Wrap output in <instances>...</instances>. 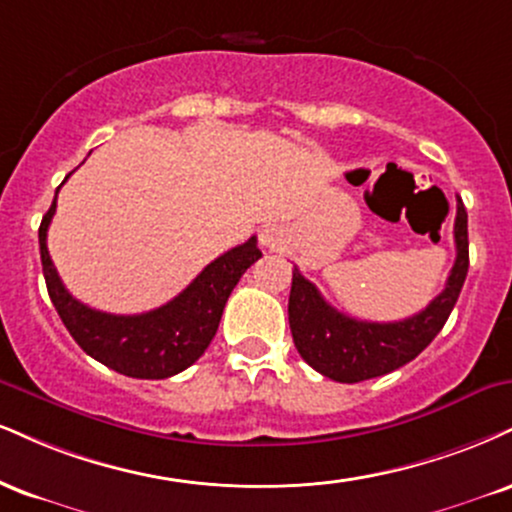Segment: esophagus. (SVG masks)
Instances as JSON below:
<instances>
[{"label": "esophagus", "mask_w": 512, "mask_h": 512, "mask_svg": "<svg viewBox=\"0 0 512 512\" xmlns=\"http://www.w3.org/2000/svg\"><path fill=\"white\" fill-rule=\"evenodd\" d=\"M283 240V233L281 229H276V226H267V229L262 231V245H267V248H279Z\"/></svg>", "instance_id": "esophagus-1"}]
</instances>
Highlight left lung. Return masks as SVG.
Here are the masks:
<instances>
[{"label":"left lung","mask_w":512,"mask_h":512,"mask_svg":"<svg viewBox=\"0 0 512 512\" xmlns=\"http://www.w3.org/2000/svg\"><path fill=\"white\" fill-rule=\"evenodd\" d=\"M453 236L455 264L446 288L422 312L403 322H360L343 315L326 303L315 283L307 281L295 267L288 298V324L300 357L319 374L341 384L381 377L415 360L446 324L470 267L467 212L460 197Z\"/></svg>","instance_id":"obj_1"}]
</instances>
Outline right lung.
Segmentation results:
<instances>
[{
    "label": "right lung",
    "instance_id": "1",
    "mask_svg": "<svg viewBox=\"0 0 512 512\" xmlns=\"http://www.w3.org/2000/svg\"><path fill=\"white\" fill-rule=\"evenodd\" d=\"M54 212L57 197L42 217L38 231L42 274L52 305L85 353L133 379H166L193 365L217 334L226 300L240 276L262 257L257 238L252 236L209 262L186 291L157 310L143 315H109L83 305L61 283L47 250V229Z\"/></svg>",
    "mask_w": 512,
    "mask_h": 512
}]
</instances>
